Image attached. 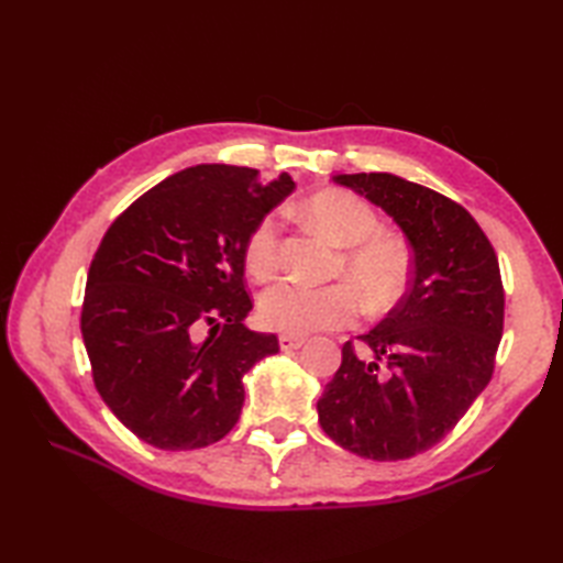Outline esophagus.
I'll return each mask as SVG.
<instances>
[{"label":"esophagus","mask_w":563,"mask_h":563,"mask_svg":"<svg viewBox=\"0 0 563 563\" xmlns=\"http://www.w3.org/2000/svg\"><path fill=\"white\" fill-rule=\"evenodd\" d=\"M278 343H280L283 351H295V349H300V345L305 343V339L302 336H290V333H283V336L278 339Z\"/></svg>","instance_id":"34e87169"}]
</instances>
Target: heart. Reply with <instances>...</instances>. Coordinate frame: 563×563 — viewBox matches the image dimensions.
<instances>
[{"mask_svg": "<svg viewBox=\"0 0 563 563\" xmlns=\"http://www.w3.org/2000/svg\"><path fill=\"white\" fill-rule=\"evenodd\" d=\"M305 214L333 244L345 246L336 273L361 290L369 309H385L399 300L411 278V251L401 236L382 232L379 214L365 198L327 188L305 202ZM244 263L256 280H268L280 268V220L275 212L251 230ZM353 285L312 288L295 280L275 283L258 297V321L290 336L349 327L361 314V297Z\"/></svg>", "mask_w": 563, "mask_h": 563, "instance_id": "obj_1", "label": "heart"}]
</instances>
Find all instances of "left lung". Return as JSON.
Returning <instances> with one entry per match:
<instances>
[{
  "instance_id": "left-lung-1",
  "label": "left lung",
  "mask_w": 563,
  "mask_h": 563,
  "mask_svg": "<svg viewBox=\"0 0 563 563\" xmlns=\"http://www.w3.org/2000/svg\"><path fill=\"white\" fill-rule=\"evenodd\" d=\"M401 227L413 249L399 305L357 341L317 401L324 433L365 460L426 452L457 426L494 375L504 283L488 236L460 202L394 174H341Z\"/></svg>"
}]
</instances>
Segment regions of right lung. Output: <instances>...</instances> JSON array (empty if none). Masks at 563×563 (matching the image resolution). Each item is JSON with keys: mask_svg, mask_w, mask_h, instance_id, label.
<instances>
[{"mask_svg": "<svg viewBox=\"0 0 563 563\" xmlns=\"http://www.w3.org/2000/svg\"><path fill=\"white\" fill-rule=\"evenodd\" d=\"M280 174L198 164L150 188L93 254L81 336L93 385L125 428L159 450L222 440L244 406L242 377L278 353L275 333L244 327V246L290 196Z\"/></svg>", "mask_w": 563, "mask_h": 563, "instance_id": "add662e5", "label": "right lung"}]
</instances>
